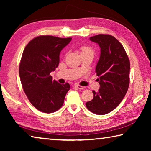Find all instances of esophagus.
<instances>
[{"label": "esophagus", "instance_id": "esophagus-1", "mask_svg": "<svg viewBox=\"0 0 151 151\" xmlns=\"http://www.w3.org/2000/svg\"><path fill=\"white\" fill-rule=\"evenodd\" d=\"M75 87L78 88V89H84L85 87V86H81V85H75Z\"/></svg>", "mask_w": 151, "mask_h": 151}]
</instances>
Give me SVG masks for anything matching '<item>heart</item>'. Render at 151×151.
Returning <instances> with one entry per match:
<instances>
[{"label":"heart","mask_w":151,"mask_h":151,"mask_svg":"<svg viewBox=\"0 0 151 151\" xmlns=\"http://www.w3.org/2000/svg\"><path fill=\"white\" fill-rule=\"evenodd\" d=\"M86 52H93V50L91 48L88 47H83L81 48V53H86Z\"/></svg>","instance_id":"heart-1"}]
</instances>
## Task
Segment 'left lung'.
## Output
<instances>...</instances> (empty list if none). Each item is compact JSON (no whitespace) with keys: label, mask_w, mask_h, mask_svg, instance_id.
<instances>
[{"label":"left lung","mask_w":151,"mask_h":151,"mask_svg":"<svg viewBox=\"0 0 151 151\" xmlns=\"http://www.w3.org/2000/svg\"><path fill=\"white\" fill-rule=\"evenodd\" d=\"M101 48L95 72L100 88L93 91V99L86 106L94 114L109 113L119 105L129 86L130 62L124 47L116 38L109 35L90 37Z\"/></svg>","instance_id":"left-lung-1"}]
</instances>
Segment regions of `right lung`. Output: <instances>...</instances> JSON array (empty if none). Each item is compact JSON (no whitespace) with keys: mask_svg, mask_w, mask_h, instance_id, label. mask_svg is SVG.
<instances>
[{"mask_svg":"<svg viewBox=\"0 0 151 151\" xmlns=\"http://www.w3.org/2000/svg\"><path fill=\"white\" fill-rule=\"evenodd\" d=\"M72 40L39 36L28 43L19 65V76L25 94L39 111L51 113L63 106L68 83L61 85L50 74L59 64L60 53Z\"/></svg>","mask_w":151,"mask_h":151,"instance_id":"1","label":"right lung"}]
</instances>
